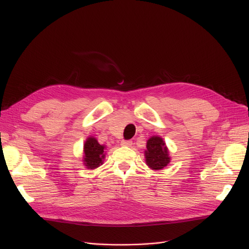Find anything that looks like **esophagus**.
Wrapping results in <instances>:
<instances>
[{
  "instance_id": "esophagus-1",
  "label": "esophagus",
  "mask_w": 249,
  "mask_h": 249,
  "mask_svg": "<svg viewBox=\"0 0 249 249\" xmlns=\"http://www.w3.org/2000/svg\"><path fill=\"white\" fill-rule=\"evenodd\" d=\"M133 144L131 140H122L121 141V145L122 146H131Z\"/></svg>"
}]
</instances>
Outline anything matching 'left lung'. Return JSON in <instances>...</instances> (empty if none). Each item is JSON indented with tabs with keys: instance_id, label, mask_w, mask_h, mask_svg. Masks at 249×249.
<instances>
[{
	"instance_id": "left-lung-1",
	"label": "left lung",
	"mask_w": 249,
	"mask_h": 249,
	"mask_svg": "<svg viewBox=\"0 0 249 249\" xmlns=\"http://www.w3.org/2000/svg\"><path fill=\"white\" fill-rule=\"evenodd\" d=\"M145 150L146 163L152 169H162L171 160L162 138L152 136L148 139Z\"/></svg>"
}]
</instances>
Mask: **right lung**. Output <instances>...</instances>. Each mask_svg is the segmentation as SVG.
Listing matches in <instances>:
<instances>
[{
    "label": "right lung",
    "mask_w": 249,
    "mask_h": 249,
    "mask_svg": "<svg viewBox=\"0 0 249 249\" xmlns=\"http://www.w3.org/2000/svg\"><path fill=\"white\" fill-rule=\"evenodd\" d=\"M104 148L105 146L99 144V142L94 137L87 139L85 143L84 161L88 168H97L103 163V160L105 158Z\"/></svg>",
    "instance_id": "obj_1"
}]
</instances>
